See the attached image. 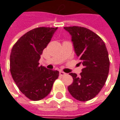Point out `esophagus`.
<instances>
[{
    "label": "esophagus",
    "mask_w": 120,
    "mask_h": 120,
    "mask_svg": "<svg viewBox=\"0 0 120 120\" xmlns=\"http://www.w3.org/2000/svg\"><path fill=\"white\" fill-rule=\"evenodd\" d=\"M59 75H60L61 76H64V75H66V73H64L63 71H59Z\"/></svg>",
    "instance_id": "34e87169"
}]
</instances>
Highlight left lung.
Returning <instances> with one entry per match:
<instances>
[{
    "label": "left lung",
    "mask_w": 120,
    "mask_h": 120,
    "mask_svg": "<svg viewBox=\"0 0 120 120\" xmlns=\"http://www.w3.org/2000/svg\"><path fill=\"white\" fill-rule=\"evenodd\" d=\"M64 29L71 36L75 53L83 66L79 77L69 73L73 81L68 91L75 99L88 101L99 94L107 80L109 69L108 50L103 40L87 28L73 26Z\"/></svg>",
    "instance_id": "left-lung-1"
}]
</instances>
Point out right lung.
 I'll return each mask as SVG.
<instances>
[{
	"label": "right lung",
	"instance_id": "right-lung-1",
	"mask_svg": "<svg viewBox=\"0 0 120 120\" xmlns=\"http://www.w3.org/2000/svg\"><path fill=\"white\" fill-rule=\"evenodd\" d=\"M57 27H39L22 35L12 47L10 71L16 85L33 101L43 99L51 92L59 72L39 65L41 55Z\"/></svg>",
	"mask_w": 120,
	"mask_h": 120
}]
</instances>
